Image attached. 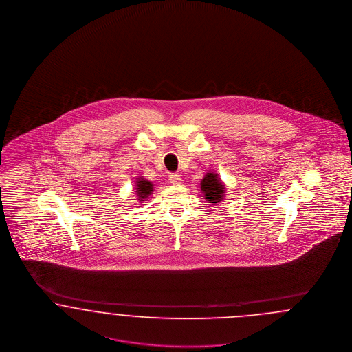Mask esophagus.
Masks as SVG:
<instances>
[{"mask_svg":"<svg viewBox=\"0 0 352 352\" xmlns=\"http://www.w3.org/2000/svg\"><path fill=\"white\" fill-rule=\"evenodd\" d=\"M169 180H170V183L179 185V184H182V176L179 173H170Z\"/></svg>","mask_w":352,"mask_h":352,"instance_id":"34e87169","label":"esophagus"}]
</instances>
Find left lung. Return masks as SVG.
Returning a JSON list of instances; mask_svg holds the SVG:
<instances>
[{
	"mask_svg": "<svg viewBox=\"0 0 352 352\" xmlns=\"http://www.w3.org/2000/svg\"><path fill=\"white\" fill-rule=\"evenodd\" d=\"M199 188L208 204L218 205L226 199V185L214 170H209L205 173L204 179L199 183Z\"/></svg>",
	"mask_w": 352,
	"mask_h": 352,
	"instance_id": "1",
	"label": "left lung"
}]
</instances>
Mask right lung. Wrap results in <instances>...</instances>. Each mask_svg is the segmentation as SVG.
<instances>
[{
  "mask_svg": "<svg viewBox=\"0 0 352 352\" xmlns=\"http://www.w3.org/2000/svg\"><path fill=\"white\" fill-rule=\"evenodd\" d=\"M134 192H135V197H137L139 202L147 201V199L153 195V184L148 182V180H146L143 176H139L135 180Z\"/></svg>",
  "mask_w": 352,
  "mask_h": 352,
  "instance_id": "right-lung-1",
  "label": "right lung"
}]
</instances>
